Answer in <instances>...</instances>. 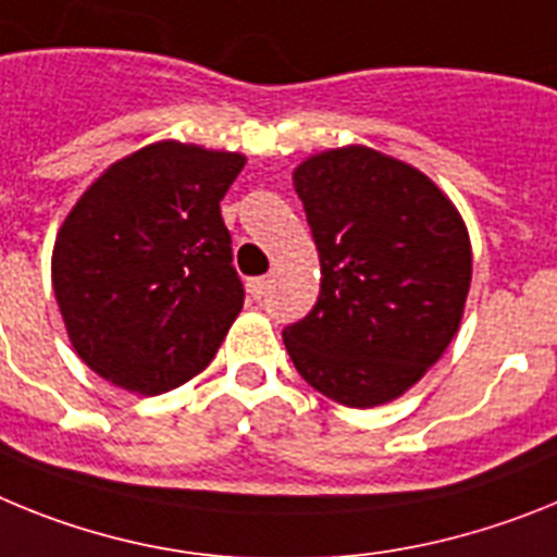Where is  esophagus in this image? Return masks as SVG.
Masks as SVG:
<instances>
[{
  "mask_svg": "<svg viewBox=\"0 0 557 557\" xmlns=\"http://www.w3.org/2000/svg\"><path fill=\"white\" fill-rule=\"evenodd\" d=\"M269 285H272V280L269 277H251L249 280V294L251 299H260L265 292H269Z\"/></svg>",
  "mask_w": 557,
  "mask_h": 557,
  "instance_id": "esophagus-1",
  "label": "esophagus"
}]
</instances>
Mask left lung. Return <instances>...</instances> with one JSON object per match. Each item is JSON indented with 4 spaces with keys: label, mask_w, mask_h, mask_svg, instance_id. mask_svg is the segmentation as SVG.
I'll use <instances>...</instances> for the list:
<instances>
[{
    "label": "left lung",
    "mask_w": 557,
    "mask_h": 557,
    "mask_svg": "<svg viewBox=\"0 0 557 557\" xmlns=\"http://www.w3.org/2000/svg\"><path fill=\"white\" fill-rule=\"evenodd\" d=\"M322 265L317 306L283 331L317 393L352 409L404 395L457 336L471 240L418 168L347 145L294 171Z\"/></svg>",
    "instance_id": "1"
}]
</instances>
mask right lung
I'll return each mask as SVG.
<instances>
[{
    "label": "right lung",
    "instance_id": "obj_1",
    "mask_svg": "<svg viewBox=\"0 0 557 557\" xmlns=\"http://www.w3.org/2000/svg\"><path fill=\"white\" fill-rule=\"evenodd\" d=\"M246 157L164 139L95 178L58 230L52 288L75 352L128 393L205 370L244 308L221 198Z\"/></svg>",
    "mask_w": 557,
    "mask_h": 557
}]
</instances>
